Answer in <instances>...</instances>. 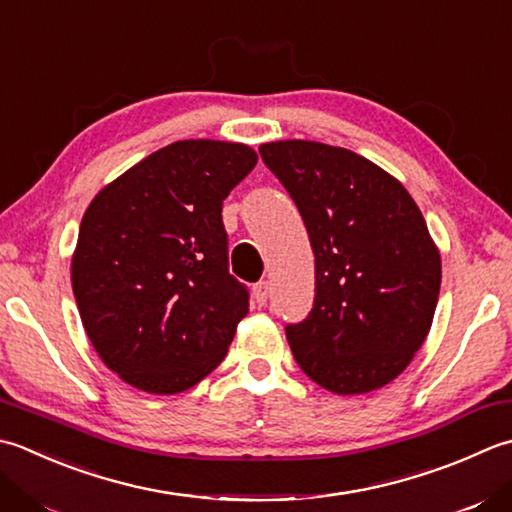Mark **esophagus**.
Listing matches in <instances>:
<instances>
[{
	"instance_id": "obj_1",
	"label": "esophagus",
	"mask_w": 512,
	"mask_h": 512,
	"mask_svg": "<svg viewBox=\"0 0 512 512\" xmlns=\"http://www.w3.org/2000/svg\"><path fill=\"white\" fill-rule=\"evenodd\" d=\"M268 293H270V286H268V282H259V284H255V286H253V299H255V304H257V306H266V302H268Z\"/></svg>"
}]
</instances>
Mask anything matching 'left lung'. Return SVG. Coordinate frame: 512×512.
<instances>
[{
  "mask_svg": "<svg viewBox=\"0 0 512 512\" xmlns=\"http://www.w3.org/2000/svg\"><path fill=\"white\" fill-rule=\"evenodd\" d=\"M293 197L315 253V304L286 337L299 368L335 395L393 382L433 324L442 257L415 199L353 150L306 139L259 146Z\"/></svg>",
  "mask_w": 512,
  "mask_h": 512,
  "instance_id": "1",
  "label": "left lung"
}]
</instances>
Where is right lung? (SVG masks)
I'll list each match as a JSON object with an SVG mask.
<instances>
[{"label": "right lung", "instance_id": "add662e5", "mask_svg": "<svg viewBox=\"0 0 512 512\" xmlns=\"http://www.w3.org/2000/svg\"><path fill=\"white\" fill-rule=\"evenodd\" d=\"M246 144L184 139L93 197L70 264L79 317L126 384L175 395L213 373L248 313L228 273L222 202L255 168Z\"/></svg>", "mask_w": 512, "mask_h": 512}]
</instances>
